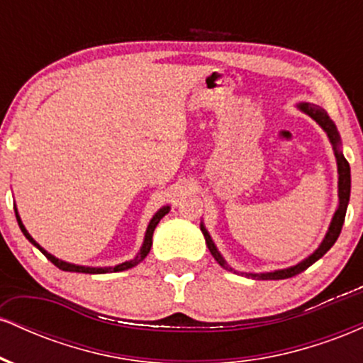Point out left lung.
<instances>
[{
	"label": "left lung",
	"instance_id": "left-lung-1",
	"mask_svg": "<svg viewBox=\"0 0 363 363\" xmlns=\"http://www.w3.org/2000/svg\"><path fill=\"white\" fill-rule=\"evenodd\" d=\"M301 109L306 112V114H309L312 119L315 121V123H319V126L324 129V131L328 133L329 136V141L333 143V148H335V155H336V162H338V196H340V206L338 210H336L335 216H333V222L329 225V230L326 237H324L323 244L319 245V249L315 251L312 256L307 257L306 261L298 262L297 266H291V268H286V269H280V272H273V273H261V274H252L249 273L247 277H252V278H262V280H285V278H291L295 277V274L306 272L307 268H309L311 264H314L315 261L320 259V257L326 254L329 249L333 247V244L336 242V239H338L340 234H341V227H343V222H345V215H347V206H348V201H350V187H352V177H350V164L347 158L343 157V153L340 152V135H338V129H336L335 123H333V119L329 118L328 112L324 109H320V107L314 106V104H301ZM201 232L203 235H205V240H206V245L208 249H210V252L213 254V257L216 261H218V264L222 266L225 269H230V272H234V269L230 268V266L225 262V259L222 256H220V252L216 251L213 240H211L210 234L206 232V228L201 225Z\"/></svg>",
	"mask_w": 363,
	"mask_h": 363
}]
</instances>
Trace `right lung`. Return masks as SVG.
I'll return each mask as SVG.
<instances>
[{
	"mask_svg": "<svg viewBox=\"0 0 363 363\" xmlns=\"http://www.w3.org/2000/svg\"><path fill=\"white\" fill-rule=\"evenodd\" d=\"M169 210H170L169 206H164V208H162V210H158V211H157V215L153 216V218H152V222H150L148 228H147V235H145V242H143V245H141V251L138 252V256H136L135 259H131V261H126V262H123V264H118V266H114V268H85V266L69 264V262H65V261H60V259H56V257L51 256V254H49L48 251H44V249L40 247V245L37 244L34 239H32L30 234H28V232L25 230V227H23L22 220H20L18 213H16V222H18L20 228H22L23 235L27 237V239L30 240V242L34 244L35 247L39 249V251L43 252L44 256L48 257V259L52 262L54 266H57V268L62 269V272H73V273H91V274H99V273H107V272H124V269H129V268H133V266L140 264V262L143 261L145 257H147V254L150 252V247H152V237H153V230H155V227H157V225H158V222H160V220L164 218V216L169 213Z\"/></svg>",
	"mask_w": 363,
	"mask_h": 363,
	"instance_id": "right-lung-1",
	"label": "right lung"
}]
</instances>
